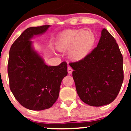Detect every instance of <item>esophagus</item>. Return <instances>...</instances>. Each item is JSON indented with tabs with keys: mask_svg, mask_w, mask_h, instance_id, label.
I'll return each mask as SVG.
<instances>
[{
	"mask_svg": "<svg viewBox=\"0 0 131 131\" xmlns=\"http://www.w3.org/2000/svg\"><path fill=\"white\" fill-rule=\"evenodd\" d=\"M73 69L71 68V67H68V73H69V74H72V73H73Z\"/></svg>",
	"mask_w": 131,
	"mask_h": 131,
	"instance_id": "1",
	"label": "esophagus"
}]
</instances>
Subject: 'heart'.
<instances>
[{
    "mask_svg": "<svg viewBox=\"0 0 131 131\" xmlns=\"http://www.w3.org/2000/svg\"><path fill=\"white\" fill-rule=\"evenodd\" d=\"M95 41V36L91 30L68 29L58 36L56 47L61 52L68 50L71 61H80L91 53Z\"/></svg>",
    "mask_w": 131,
    "mask_h": 131,
    "instance_id": "1",
    "label": "heart"
}]
</instances>
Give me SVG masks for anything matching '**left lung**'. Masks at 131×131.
Masks as SVG:
<instances>
[{"label":"left lung","mask_w":131,"mask_h":131,"mask_svg":"<svg viewBox=\"0 0 131 131\" xmlns=\"http://www.w3.org/2000/svg\"><path fill=\"white\" fill-rule=\"evenodd\" d=\"M79 98L90 106L110 104L122 85L123 58L116 41L103 28L97 47L85 59L71 63Z\"/></svg>","instance_id":"obj_1"}]
</instances>
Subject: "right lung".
<instances>
[{"label": "right lung", "mask_w": 131, "mask_h": 131, "mask_svg": "<svg viewBox=\"0 0 131 131\" xmlns=\"http://www.w3.org/2000/svg\"><path fill=\"white\" fill-rule=\"evenodd\" d=\"M49 27L27 28L13 42L9 52L10 90L23 106L31 110L50 108L57 101L61 81L68 74L65 61L58 66L47 65L33 47L31 39L45 33Z\"/></svg>", "instance_id": "obj_1"}]
</instances>
